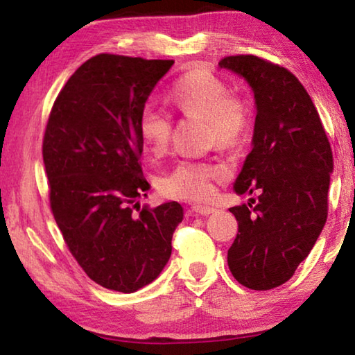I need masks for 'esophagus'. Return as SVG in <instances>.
Returning <instances> with one entry per match:
<instances>
[{
  "instance_id": "1",
  "label": "esophagus",
  "mask_w": 355,
  "mask_h": 355,
  "mask_svg": "<svg viewBox=\"0 0 355 355\" xmlns=\"http://www.w3.org/2000/svg\"><path fill=\"white\" fill-rule=\"evenodd\" d=\"M192 211L196 214H200V216H208L214 213V208L213 207H205V205H192Z\"/></svg>"
}]
</instances>
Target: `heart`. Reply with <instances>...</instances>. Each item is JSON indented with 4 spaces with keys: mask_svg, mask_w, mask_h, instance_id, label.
Here are the masks:
<instances>
[{
    "mask_svg": "<svg viewBox=\"0 0 355 355\" xmlns=\"http://www.w3.org/2000/svg\"><path fill=\"white\" fill-rule=\"evenodd\" d=\"M171 103L184 117L207 122L209 142L222 148L236 147L248 137L252 112L244 98L228 94L227 84L209 71L194 69L175 81L169 91ZM139 136L155 156H163L172 137V120L163 110L146 106L139 116ZM227 175L225 166L183 159L159 180L164 196L182 200H205L213 194V182Z\"/></svg>",
    "mask_w": 355,
    "mask_h": 355,
    "instance_id": "heart-1",
    "label": "heart"
}]
</instances>
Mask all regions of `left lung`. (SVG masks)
<instances>
[{"label":"left lung","mask_w":355,"mask_h":355,"mask_svg":"<svg viewBox=\"0 0 355 355\" xmlns=\"http://www.w3.org/2000/svg\"><path fill=\"white\" fill-rule=\"evenodd\" d=\"M219 67L248 81L257 107L252 152L233 189L258 197L249 207L230 208L238 235L228 268L250 290H272L293 277L326 224L332 148L313 101L291 71L252 55L227 56Z\"/></svg>","instance_id":"left-lung-1"}]
</instances>
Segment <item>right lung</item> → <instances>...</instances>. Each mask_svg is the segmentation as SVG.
Here are the masks:
<instances>
[{"label": "right lung", "mask_w": 355, "mask_h": 355, "mask_svg": "<svg viewBox=\"0 0 355 355\" xmlns=\"http://www.w3.org/2000/svg\"><path fill=\"white\" fill-rule=\"evenodd\" d=\"M173 61L97 55L69 78L48 119L50 205L71 255L95 284L135 293L158 277L183 220L178 202L133 211L150 189L139 116ZM141 207V205H139Z\"/></svg>", "instance_id": "obj_1"}]
</instances>
